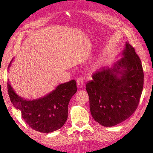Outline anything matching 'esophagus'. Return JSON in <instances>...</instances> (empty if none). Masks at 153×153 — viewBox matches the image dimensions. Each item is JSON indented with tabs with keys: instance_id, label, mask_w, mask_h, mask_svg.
Returning <instances> with one entry per match:
<instances>
[{
	"instance_id": "1",
	"label": "esophagus",
	"mask_w": 153,
	"mask_h": 153,
	"mask_svg": "<svg viewBox=\"0 0 153 153\" xmlns=\"http://www.w3.org/2000/svg\"><path fill=\"white\" fill-rule=\"evenodd\" d=\"M76 83H77V86L78 88H81L84 85V84H85V82H84V79L83 78H78L77 79V81H76Z\"/></svg>"
}]
</instances>
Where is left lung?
<instances>
[{
    "label": "left lung",
    "mask_w": 153,
    "mask_h": 153,
    "mask_svg": "<svg viewBox=\"0 0 153 153\" xmlns=\"http://www.w3.org/2000/svg\"><path fill=\"white\" fill-rule=\"evenodd\" d=\"M123 57L112 68H103L92 74L86 84L90 110L96 122L111 127L129 118L137 109L143 85L142 62L128 42Z\"/></svg>",
    "instance_id": "left-lung-1"
}]
</instances>
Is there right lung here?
Wrapping results in <instances>:
<instances>
[{
	"label": "right lung",
	"mask_w": 153,
	"mask_h": 153,
	"mask_svg": "<svg viewBox=\"0 0 153 153\" xmlns=\"http://www.w3.org/2000/svg\"><path fill=\"white\" fill-rule=\"evenodd\" d=\"M7 90L11 103L15 108L21 111L22 117L26 123L34 130L48 133L64 126L68 119L69 102L77 88L76 81L72 80L59 84L45 96L30 100L18 96L9 80Z\"/></svg>",
	"instance_id": "1"
}]
</instances>
